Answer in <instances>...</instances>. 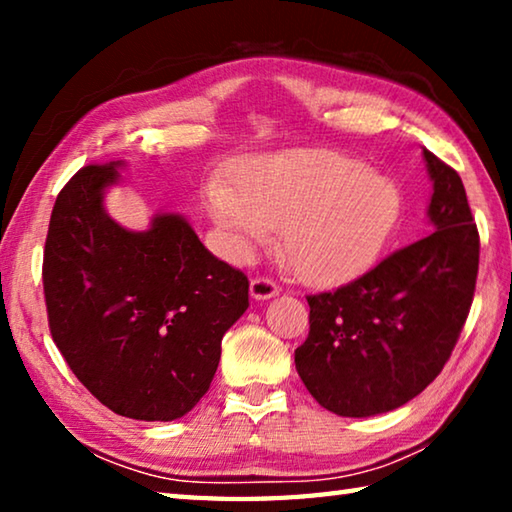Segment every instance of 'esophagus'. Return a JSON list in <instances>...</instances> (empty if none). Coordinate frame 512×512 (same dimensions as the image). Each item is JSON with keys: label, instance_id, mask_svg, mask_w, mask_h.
<instances>
[{"label": "esophagus", "instance_id": "34e87169", "mask_svg": "<svg viewBox=\"0 0 512 512\" xmlns=\"http://www.w3.org/2000/svg\"><path fill=\"white\" fill-rule=\"evenodd\" d=\"M280 293V284L273 282L271 277H255L253 282H250V296L255 300H268Z\"/></svg>", "mask_w": 512, "mask_h": 512}]
</instances>
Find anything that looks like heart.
Masks as SVG:
<instances>
[{
    "instance_id": "b5f03b06",
    "label": "heart",
    "mask_w": 512,
    "mask_h": 512,
    "mask_svg": "<svg viewBox=\"0 0 512 512\" xmlns=\"http://www.w3.org/2000/svg\"><path fill=\"white\" fill-rule=\"evenodd\" d=\"M210 210L239 253L280 232V255L316 287L348 282L375 262L400 214L391 178L329 151L246 162L235 189L212 187Z\"/></svg>"
}]
</instances>
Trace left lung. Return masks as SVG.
Wrapping results in <instances>:
<instances>
[{"label":"left lung","mask_w":512,"mask_h":512,"mask_svg":"<svg viewBox=\"0 0 512 512\" xmlns=\"http://www.w3.org/2000/svg\"><path fill=\"white\" fill-rule=\"evenodd\" d=\"M424 160L436 230L336 291L307 296L298 375L323 409L345 418L393 411L420 395L452 357L470 316L479 230L456 169L427 149Z\"/></svg>","instance_id":"1"}]
</instances>
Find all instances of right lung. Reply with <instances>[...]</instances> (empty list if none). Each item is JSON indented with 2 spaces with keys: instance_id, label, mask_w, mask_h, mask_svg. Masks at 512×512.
<instances>
[{
  "instance_id": "1",
  "label": "right lung",
  "mask_w": 512,
  "mask_h": 512,
  "mask_svg": "<svg viewBox=\"0 0 512 512\" xmlns=\"http://www.w3.org/2000/svg\"><path fill=\"white\" fill-rule=\"evenodd\" d=\"M117 164H88L51 210L42 287L49 332L76 379L124 418H183L210 391L248 277L178 214L128 232L103 210Z\"/></svg>"
}]
</instances>
